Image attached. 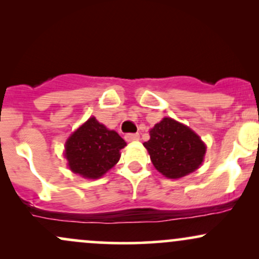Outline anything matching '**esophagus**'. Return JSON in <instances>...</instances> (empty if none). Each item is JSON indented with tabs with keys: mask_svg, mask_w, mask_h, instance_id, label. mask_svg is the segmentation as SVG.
Instances as JSON below:
<instances>
[{
	"mask_svg": "<svg viewBox=\"0 0 259 259\" xmlns=\"http://www.w3.org/2000/svg\"><path fill=\"white\" fill-rule=\"evenodd\" d=\"M124 138H125L127 142H132V141H136V140H139L140 135H139V134H126Z\"/></svg>",
	"mask_w": 259,
	"mask_h": 259,
	"instance_id": "1",
	"label": "esophagus"
}]
</instances>
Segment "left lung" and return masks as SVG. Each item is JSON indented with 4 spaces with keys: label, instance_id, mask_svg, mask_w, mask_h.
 Listing matches in <instances>:
<instances>
[{
    "label": "left lung",
    "instance_id": "left-lung-1",
    "mask_svg": "<svg viewBox=\"0 0 259 259\" xmlns=\"http://www.w3.org/2000/svg\"><path fill=\"white\" fill-rule=\"evenodd\" d=\"M154 168L169 179L192 173L203 162L206 145L200 136L171 118H163L150 130L144 142Z\"/></svg>",
    "mask_w": 259,
    "mask_h": 259
}]
</instances>
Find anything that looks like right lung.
<instances>
[{"label":"right lung","instance_id":"obj_1","mask_svg":"<svg viewBox=\"0 0 259 259\" xmlns=\"http://www.w3.org/2000/svg\"><path fill=\"white\" fill-rule=\"evenodd\" d=\"M126 142L92 117L76 129L65 142L64 157L73 173L99 179L114 167Z\"/></svg>","mask_w":259,"mask_h":259}]
</instances>
